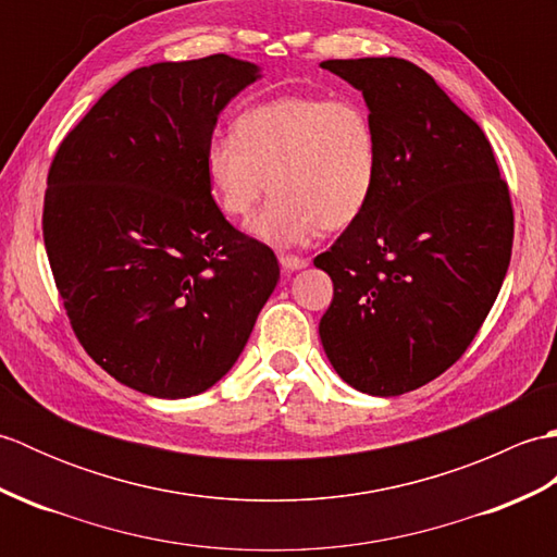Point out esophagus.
Here are the masks:
<instances>
[{
  "instance_id": "esophagus-1",
  "label": "esophagus",
  "mask_w": 557,
  "mask_h": 557,
  "mask_svg": "<svg viewBox=\"0 0 557 557\" xmlns=\"http://www.w3.org/2000/svg\"><path fill=\"white\" fill-rule=\"evenodd\" d=\"M280 265L285 268L287 272H297L301 268L309 265V260L301 258V256H287V253H280Z\"/></svg>"
}]
</instances>
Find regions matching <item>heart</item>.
<instances>
[{"label":"heart","mask_w":557,"mask_h":557,"mask_svg":"<svg viewBox=\"0 0 557 557\" xmlns=\"http://www.w3.org/2000/svg\"><path fill=\"white\" fill-rule=\"evenodd\" d=\"M203 168L230 220H246L275 188L251 232L272 246H304L325 227H347L371 203L381 146L361 102L292 92L251 104L232 134L212 136Z\"/></svg>","instance_id":"b5f03b06"}]
</instances>
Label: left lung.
I'll return each mask as SVG.
<instances>
[{
	"mask_svg": "<svg viewBox=\"0 0 557 557\" xmlns=\"http://www.w3.org/2000/svg\"><path fill=\"white\" fill-rule=\"evenodd\" d=\"M361 90L381 146L371 203L313 265L333 280L318 333L342 381L395 397L467 351L503 287L515 218L481 126L397 57L321 64Z\"/></svg>",
	"mask_w": 557,
	"mask_h": 557,
	"instance_id": "left-lung-1",
	"label": "left lung"
}]
</instances>
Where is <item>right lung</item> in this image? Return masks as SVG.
<instances>
[{
  "label": "right lung",
  "mask_w": 557,
  "mask_h": 557,
  "mask_svg": "<svg viewBox=\"0 0 557 557\" xmlns=\"http://www.w3.org/2000/svg\"><path fill=\"white\" fill-rule=\"evenodd\" d=\"M258 78L230 54L136 69L71 128L47 174L42 236L71 327L144 395L215 385L277 287L275 253L224 220L203 168L220 112Z\"/></svg>",
  "instance_id": "obj_1"
}]
</instances>
